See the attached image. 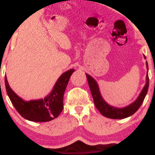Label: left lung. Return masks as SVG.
I'll use <instances>...</instances> for the list:
<instances>
[{"label": "left lung", "instance_id": "1", "mask_svg": "<svg viewBox=\"0 0 155 155\" xmlns=\"http://www.w3.org/2000/svg\"><path fill=\"white\" fill-rule=\"evenodd\" d=\"M144 59H146L145 55H143ZM147 68V77H146V84L143 87V90H141L140 93L137 97V99L132 104H130L128 106H125L124 108H117L114 106H111L103 98L102 95L101 94L100 89H99L98 84L97 81H95L91 76L86 74L87 79L88 81V84L90 87V91L92 97H93L94 103H95V107L97 109L101 112L103 116L108 117L110 119H115V120H120V119H124L127 117L132 116L133 114H135L138 111V108L143 104V100H144L146 95H147V92L149 89V76H148V63H146Z\"/></svg>", "mask_w": 155, "mask_h": 155}]
</instances>
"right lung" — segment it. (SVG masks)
<instances>
[{"mask_svg":"<svg viewBox=\"0 0 155 155\" xmlns=\"http://www.w3.org/2000/svg\"><path fill=\"white\" fill-rule=\"evenodd\" d=\"M74 69L63 73L55 83L50 93L44 98L26 101L10 87L5 76L6 92L18 113L27 120L36 122H49L57 118L63 109V95Z\"/></svg>","mask_w":155,"mask_h":155,"instance_id":"1","label":"right lung"}]
</instances>
